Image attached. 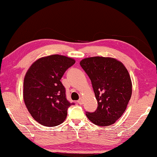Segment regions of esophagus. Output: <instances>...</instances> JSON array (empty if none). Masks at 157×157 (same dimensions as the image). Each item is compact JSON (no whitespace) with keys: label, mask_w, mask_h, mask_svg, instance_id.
I'll return each mask as SVG.
<instances>
[{"label":"esophagus","mask_w":157,"mask_h":157,"mask_svg":"<svg viewBox=\"0 0 157 157\" xmlns=\"http://www.w3.org/2000/svg\"><path fill=\"white\" fill-rule=\"evenodd\" d=\"M77 102H78V104H80V105H81L83 104V100L81 99V98H79V99L77 101Z\"/></svg>","instance_id":"obj_1"}]
</instances>
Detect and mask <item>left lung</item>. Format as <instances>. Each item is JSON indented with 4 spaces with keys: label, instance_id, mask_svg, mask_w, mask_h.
<instances>
[{
    "label": "left lung",
    "instance_id": "obj_1",
    "mask_svg": "<svg viewBox=\"0 0 157 157\" xmlns=\"http://www.w3.org/2000/svg\"><path fill=\"white\" fill-rule=\"evenodd\" d=\"M91 81L98 107L86 112L92 123L100 126L114 124L125 111L132 93V81L124 64L112 58L90 57L80 62Z\"/></svg>",
    "mask_w": 157,
    "mask_h": 157
}]
</instances>
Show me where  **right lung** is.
I'll list each match as a JSON object with an SVG mask.
<instances>
[{"instance_id":"right-lung-1","label":"right lung","mask_w":157,"mask_h":157,"mask_svg":"<svg viewBox=\"0 0 157 157\" xmlns=\"http://www.w3.org/2000/svg\"><path fill=\"white\" fill-rule=\"evenodd\" d=\"M75 63L71 58L51 55L32 64L23 82V99L29 113L38 123L52 127L63 123L68 107L74 104L66 98L61 79Z\"/></svg>"}]
</instances>
